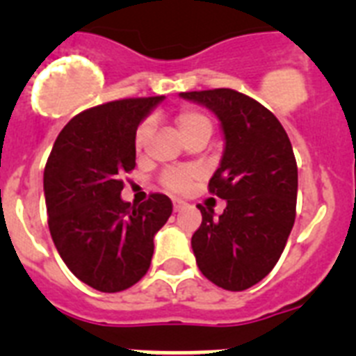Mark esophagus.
Wrapping results in <instances>:
<instances>
[{
	"instance_id": "34e87169",
	"label": "esophagus",
	"mask_w": 356,
	"mask_h": 356,
	"mask_svg": "<svg viewBox=\"0 0 356 356\" xmlns=\"http://www.w3.org/2000/svg\"><path fill=\"white\" fill-rule=\"evenodd\" d=\"M184 207H185L184 201H180V200H172V209H175V212H180V210L184 209Z\"/></svg>"
}]
</instances>
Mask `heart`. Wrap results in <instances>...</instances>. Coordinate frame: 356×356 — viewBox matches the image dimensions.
Segmentation results:
<instances>
[{
    "mask_svg": "<svg viewBox=\"0 0 356 356\" xmlns=\"http://www.w3.org/2000/svg\"><path fill=\"white\" fill-rule=\"evenodd\" d=\"M176 127L180 130L181 137L188 139L196 134H212V121H210L209 115L201 110L193 108V106H184L176 112L175 115ZM151 131H153V121L151 119H144L140 122L137 130H135L134 144L135 151L140 153L146 146L147 139H149ZM200 176V171L194 168H180V169H169L162 175V184L169 188V191H175V193H185L191 184Z\"/></svg>",
    "mask_w": 356,
    "mask_h": 356,
    "instance_id": "1",
    "label": "heart"
}]
</instances>
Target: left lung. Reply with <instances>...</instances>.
I'll use <instances>...</instances> for the list:
<instances>
[{
	"label": "left lung",
	"instance_id": "left-lung-1",
	"mask_svg": "<svg viewBox=\"0 0 356 356\" xmlns=\"http://www.w3.org/2000/svg\"><path fill=\"white\" fill-rule=\"evenodd\" d=\"M221 121L225 153L209 181L225 212L197 207L193 235L200 271L217 287L246 291L273 271L296 219L298 165L287 131L271 110L234 89L181 92Z\"/></svg>",
	"mask_w": 356,
	"mask_h": 356
}]
</instances>
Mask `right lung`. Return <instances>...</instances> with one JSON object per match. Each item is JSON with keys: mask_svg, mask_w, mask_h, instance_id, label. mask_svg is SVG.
<instances>
[{"mask_svg": "<svg viewBox=\"0 0 356 356\" xmlns=\"http://www.w3.org/2000/svg\"><path fill=\"white\" fill-rule=\"evenodd\" d=\"M162 99L128 97L83 110L46 162L49 234L69 271L96 291H127L146 275L153 237L172 212L165 194L139 207L121 200V176L135 168V130Z\"/></svg>", "mask_w": 356, "mask_h": 356, "instance_id": "add662e5", "label": "right lung"}]
</instances>
